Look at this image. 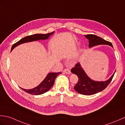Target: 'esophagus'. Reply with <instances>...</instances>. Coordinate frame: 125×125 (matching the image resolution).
Segmentation results:
<instances>
[{
    "mask_svg": "<svg viewBox=\"0 0 125 125\" xmlns=\"http://www.w3.org/2000/svg\"><path fill=\"white\" fill-rule=\"evenodd\" d=\"M64 72L66 74H70L71 73V71L70 70L69 68H66L64 70Z\"/></svg>",
    "mask_w": 125,
    "mask_h": 125,
    "instance_id": "esophagus-1",
    "label": "esophagus"
}]
</instances>
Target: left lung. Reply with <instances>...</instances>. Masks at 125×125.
Masks as SVG:
<instances>
[{"label":"left lung","mask_w":125,"mask_h":125,"mask_svg":"<svg viewBox=\"0 0 125 125\" xmlns=\"http://www.w3.org/2000/svg\"><path fill=\"white\" fill-rule=\"evenodd\" d=\"M86 38L89 40V47H92L98 45H109L113 47L112 43L94 34H89L85 35ZM72 73L76 74L78 77V81L74 87V89L80 94L91 95L102 91L111 82L114 74L105 82H95L91 80L87 76L79 63L74 65L71 70Z\"/></svg>","instance_id":"obj_1"}]
</instances>
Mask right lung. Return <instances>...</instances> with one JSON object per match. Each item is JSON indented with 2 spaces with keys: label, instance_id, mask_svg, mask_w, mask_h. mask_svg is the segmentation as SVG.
Returning a JSON list of instances; mask_svg holds the SVG:
<instances>
[{
  "label": "right lung",
  "instance_id": "obj_1",
  "mask_svg": "<svg viewBox=\"0 0 125 125\" xmlns=\"http://www.w3.org/2000/svg\"><path fill=\"white\" fill-rule=\"evenodd\" d=\"M53 33L54 32H52L47 34H33V35L25 37L21 39V40H20L19 41L16 42V43H14L12 47H11V51L16 46L21 44V43L32 41H36V40H45L47 39L49 36L52 35ZM61 73V72H56V73H53H53H49L48 74L47 77L45 78V79L38 86H37L36 87L31 89H25L22 88L21 89L25 92L32 95H38L43 94L48 91L53 86L55 78L58 75H59Z\"/></svg>",
  "mask_w": 125,
  "mask_h": 125
}]
</instances>
